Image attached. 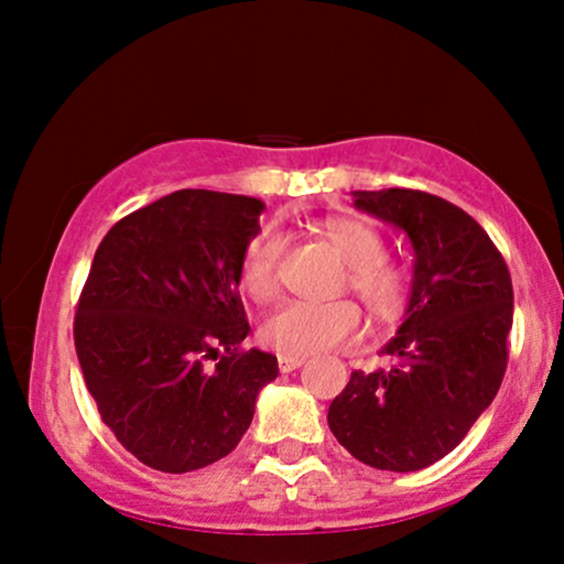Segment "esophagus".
Returning a JSON list of instances; mask_svg holds the SVG:
<instances>
[{
	"label": "esophagus",
	"mask_w": 564,
	"mask_h": 564,
	"mask_svg": "<svg viewBox=\"0 0 564 564\" xmlns=\"http://www.w3.org/2000/svg\"><path fill=\"white\" fill-rule=\"evenodd\" d=\"M302 364H304V355H278V368H281L283 373L296 371Z\"/></svg>",
	"instance_id": "esophagus-1"
}]
</instances>
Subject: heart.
<instances>
[{
    "label": "heart",
    "instance_id": "1",
    "mask_svg": "<svg viewBox=\"0 0 564 564\" xmlns=\"http://www.w3.org/2000/svg\"><path fill=\"white\" fill-rule=\"evenodd\" d=\"M323 236L347 262L345 286L364 302L373 318L390 323L405 310L411 273L405 264L387 257V238L377 225L358 217H334L323 223ZM283 238L264 228L243 246L238 281L251 300H270L278 289V264ZM360 334V310L349 300L315 304L289 302L278 307L262 326V341L278 355H315L347 345Z\"/></svg>",
    "mask_w": 564,
    "mask_h": 564
}]
</instances>
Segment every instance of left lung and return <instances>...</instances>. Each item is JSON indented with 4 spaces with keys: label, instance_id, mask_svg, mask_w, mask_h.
I'll list each match as a JSON object with an SVG mask.
<instances>
[{
    "label": "left lung",
    "instance_id": "8db88e82",
    "mask_svg": "<svg viewBox=\"0 0 564 564\" xmlns=\"http://www.w3.org/2000/svg\"><path fill=\"white\" fill-rule=\"evenodd\" d=\"M355 206L411 238L405 321L381 352L390 371H352L328 426L358 462L416 471L456 448L494 403L509 360L511 275L477 219L424 191H355Z\"/></svg>",
    "mask_w": 564,
    "mask_h": 564
}]
</instances>
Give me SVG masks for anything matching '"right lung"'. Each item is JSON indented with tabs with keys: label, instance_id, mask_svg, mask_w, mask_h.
<instances>
[{
	"label": "right lung",
	"instance_id": "right-lung-1",
	"mask_svg": "<svg viewBox=\"0 0 564 564\" xmlns=\"http://www.w3.org/2000/svg\"><path fill=\"white\" fill-rule=\"evenodd\" d=\"M260 198L177 191L106 232L74 318L102 424L145 467L183 475L236 448L275 355L249 334L238 264Z\"/></svg>",
	"mask_w": 564,
	"mask_h": 564
}]
</instances>
